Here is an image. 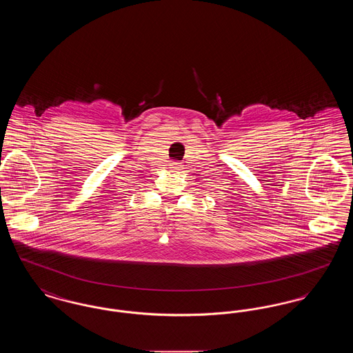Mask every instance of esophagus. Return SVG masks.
I'll list each match as a JSON object with an SVG mask.
<instances>
[{
    "mask_svg": "<svg viewBox=\"0 0 353 353\" xmlns=\"http://www.w3.org/2000/svg\"><path fill=\"white\" fill-rule=\"evenodd\" d=\"M169 167H170V169H173V170H180V169L183 168V167H181V164H180V163H176V161L170 163V164H169Z\"/></svg>",
    "mask_w": 353,
    "mask_h": 353,
    "instance_id": "obj_1",
    "label": "esophagus"
}]
</instances>
